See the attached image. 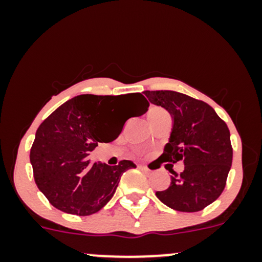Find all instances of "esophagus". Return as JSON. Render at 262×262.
<instances>
[{
  "label": "esophagus",
  "instance_id": "obj_1",
  "mask_svg": "<svg viewBox=\"0 0 262 262\" xmlns=\"http://www.w3.org/2000/svg\"><path fill=\"white\" fill-rule=\"evenodd\" d=\"M139 167H140V169H144V170H149L146 165H139Z\"/></svg>",
  "mask_w": 262,
  "mask_h": 262
}]
</instances>
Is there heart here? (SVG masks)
<instances>
[{
	"label": "heart",
	"instance_id": "1",
	"mask_svg": "<svg viewBox=\"0 0 262 262\" xmlns=\"http://www.w3.org/2000/svg\"><path fill=\"white\" fill-rule=\"evenodd\" d=\"M149 121H151V119H155V118H160L162 116H169L167 112L165 110H162V108H159V107H154L151 108V110L149 111Z\"/></svg>",
	"mask_w": 262,
	"mask_h": 262
}]
</instances>
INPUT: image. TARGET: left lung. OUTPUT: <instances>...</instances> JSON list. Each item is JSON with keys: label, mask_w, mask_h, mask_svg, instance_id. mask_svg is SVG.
Listing matches in <instances>:
<instances>
[{"label": "left lung", "mask_w": 262, "mask_h": 262, "mask_svg": "<svg viewBox=\"0 0 262 262\" xmlns=\"http://www.w3.org/2000/svg\"><path fill=\"white\" fill-rule=\"evenodd\" d=\"M151 103L161 106L172 117V130L160 160L185 170L172 172L171 183L156 197L179 212H198L221 196L227 183L233 148L230 132L206 102L175 91H145Z\"/></svg>", "instance_id": "obj_1"}]
</instances>
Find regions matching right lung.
<instances>
[{
	"instance_id": "right-lung-1",
	"label": "right lung",
	"mask_w": 262,
	"mask_h": 262,
	"mask_svg": "<svg viewBox=\"0 0 262 262\" xmlns=\"http://www.w3.org/2000/svg\"><path fill=\"white\" fill-rule=\"evenodd\" d=\"M130 104L138 116L149 107L141 93L80 95L39 125L29 158L39 191L55 208L76 215L98 212L113 197L123 172L137 167L129 160L116 166L89 160L98 143L118 138L128 119L122 122L121 114Z\"/></svg>"
}]
</instances>
